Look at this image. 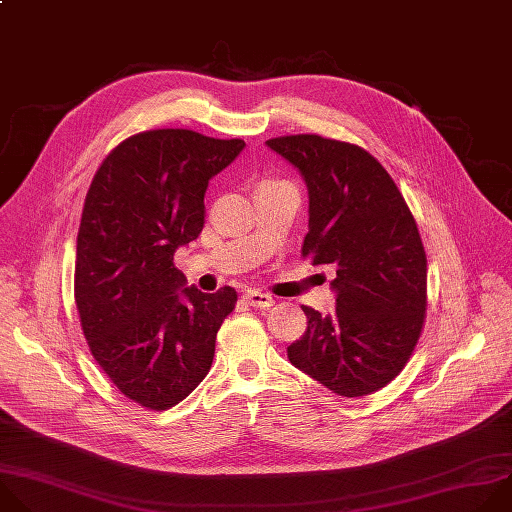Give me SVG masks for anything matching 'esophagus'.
<instances>
[{
    "label": "esophagus",
    "mask_w": 512,
    "mask_h": 512,
    "mask_svg": "<svg viewBox=\"0 0 512 512\" xmlns=\"http://www.w3.org/2000/svg\"><path fill=\"white\" fill-rule=\"evenodd\" d=\"M244 300L250 306H254V309H268V306L274 304V298L270 294H266V292H260V290H248L244 294Z\"/></svg>",
    "instance_id": "esophagus-1"
}]
</instances>
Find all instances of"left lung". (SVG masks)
<instances>
[{
	"instance_id": "1",
	"label": "left lung",
	"mask_w": 512,
	"mask_h": 512,
	"mask_svg": "<svg viewBox=\"0 0 512 512\" xmlns=\"http://www.w3.org/2000/svg\"><path fill=\"white\" fill-rule=\"evenodd\" d=\"M266 145L309 189L302 256L337 272L335 315L302 306L309 327L288 359L337 395H369L399 375L422 335L428 264L416 220L365 149L319 135Z\"/></svg>"
}]
</instances>
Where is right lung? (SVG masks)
<instances>
[{
  "label": "right lung",
  "instance_id": "right-lung-1",
  "mask_svg": "<svg viewBox=\"0 0 512 512\" xmlns=\"http://www.w3.org/2000/svg\"><path fill=\"white\" fill-rule=\"evenodd\" d=\"M242 139L157 129L129 137L98 167L76 238L74 300L100 369L129 399L169 410L208 375L238 294L187 286L173 264L199 236L208 183Z\"/></svg>",
  "mask_w": 512,
  "mask_h": 512
}]
</instances>
